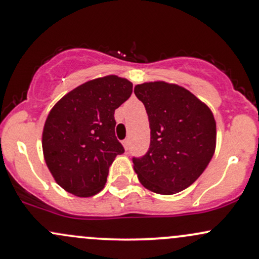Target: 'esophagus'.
<instances>
[{"instance_id":"esophagus-1","label":"esophagus","mask_w":259,"mask_h":259,"mask_svg":"<svg viewBox=\"0 0 259 259\" xmlns=\"http://www.w3.org/2000/svg\"><path fill=\"white\" fill-rule=\"evenodd\" d=\"M123 146L125 150H129V146H130V140L129 139H125L123 140Z\"/></svg>"}]
</instances>
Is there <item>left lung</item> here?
<instances>
[{"mask_svg":"<svg viewBox=\"0 0 259 259\" xmlns=\"http://www.w3.org/2000/svg\"><path fill=\"white\" fill-rule=\"evenodd\" d=\"M148 115L147 152L133 157L140 183L160 195H173L195 183L215 150V120L195 95L164 81L135 86Z\"/></svg>","mask_w":259,"mask_h":259,"instance_id":"obj_1","label":"left lung"}]
</instances>
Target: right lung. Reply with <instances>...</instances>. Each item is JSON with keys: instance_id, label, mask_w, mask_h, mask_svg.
<instances>
[{"instance_id": "right-lung-1", "label": "right lung", "mask_w": 259, "mask_h": 259, "mask_svg": "<svg viewBox=\"0 0 259 259\" xmlns=\"http://www.w3.org/2000/svg\"><path fill=\"white\" fill-rule=\"evenodd\" d=\"M129 80L108 75L65 95L50 112L42 133L44 157L65 191L90 197L105 186L123 145L115 136L114 111L132 96Z\"/></svg>"}]
</instances>
